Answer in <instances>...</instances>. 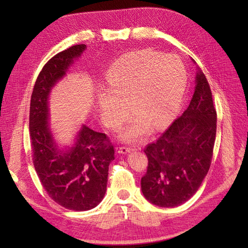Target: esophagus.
Returning a JSON list of instances; mask_svg holds the SVG:
<instances>
[{
    "mask_svg": "<svg viewBox=\"0 0 248 248\" xmlns=\"http://www.w3.org/2000/svg\"><path fill=\"white\" fill-rule=\"evenodd\" d=\"M133 150L134 149L133 148H130V147H119L118 152H119V154L125 155V154H128V152H131V151H133Z\"/></svg>",
    "mask_w": 248,
    "mask_h": 248,
    "instance_id": "esophagus-1",
    "label": "esophagus"
}]
</instances>
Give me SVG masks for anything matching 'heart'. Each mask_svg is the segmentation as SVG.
<instances>
[{"label": "heart", "instance_id": "1", "mask_svg": "<svg viewBox=\"0 0 248 248\" xmlns=\"http://www.w3.org/2000/svg\"><path fill=\"white\" fill-rule=\"evenodd\" d=\"M186 70L180 57L155 50H138L121 56L107 72L108 91L96 98L102 123L118 129L130 115L121 139L140 141L155 130L164 128L175 117L186 86Z\"/></svg>", "mask_w": 248, "mask_h": 248}]
</instances>
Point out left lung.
I'll return each instance as SVG.
<instances>
[{"mask_svg":"<svg viewBox=\"0 0 248 248\" xmlns=\"http://www.w3.org/2000/svg\"><path fill=\"white\" fill-rule=\"evenodd\" d=\"M217 135V110L207 78L196 75L193 98L155 143L148 144L147 172L140 186L145 198L162 208H175L198 191L209 171Z\"/></svg>","mask_w":248,"mask_h":248,"instance_id":"1","label":"left lung"}]
</instances>
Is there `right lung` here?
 <instances>
[{"mask_svg":"<svg viewBox=\"0 0 248 248\" xmlns=\"http://www.w3.org/2000/svg\"><path fill=\"white\" fill-rule=\"evenodd\" d=\"M85 45H76L52 57L37 78L30 105V138L35 170L46 194L72 211H87L102 202L114 146L104 133L82 125L70 149L61 150L50 131L48 99Z\"/></svg>","mask_w":248,"mask_h":248,"instance_id":"obj_1","label":"right lung"}]
</instances>
